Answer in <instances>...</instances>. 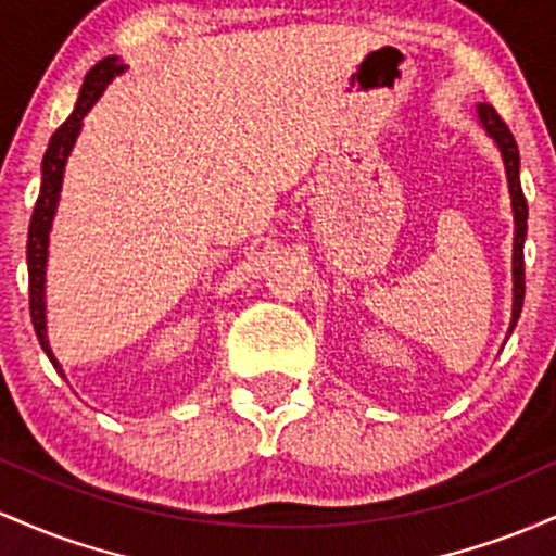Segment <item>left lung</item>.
Listing matches in <instances>:
<instances>
[{
    "label": "left lung",
    "mask_w": 556,
    "mask_h": 556,
    "mask_svg": "<svg viewBox=\"0 0 556 556\" xmlns=\"http://www.w3.org/2000/svg\"><path fill=\"white\" fill-rule=\"evenodd\" d=\"M478 117L489 136L498 143L504 157V170H507L509 180V194H513V210H515V254H513V276H515V299H513V323H509V333L517 326V317L522 312V299H526V257H522V244H526V230H528V202L522 194L520 186V149L509 130L507 123L498 117V112L491 104H480Z\"/></svg>",
    "instance_id": "8db88e82"
}]
</instances>
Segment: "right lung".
Segmentation results:
<instances>
[{"mask_svg":"<svg viewBox=\"0 0 556 556\" xmlns=\"http://www.w3.org/2000/svg\"><path fill=\"white\" fill-rule=\"evenodd\" d=\"M123 73V65L117 58H104L102 62L91 67L86 73L84 86H80L76 110L71 112L62 126L54 130L52 139H49L47 152H43L41 162V191L39 199H36L34 215H30L28 226V304H30V323H34L36 336H39V344L43 352H47L49 362L54 365V370L62 372V367L54 359L52 349L47 344V320H43V267H47V244H49V228H52L54 210H58L60 199V186H62V170H65L67 154H71L73 143L78 139L80 121L86 117V112L93 108L99 97H102L104 86L110 84L112 78Z\"/></svg>","mask_w":556,"mask_h":556,"instance_id":"right-lung-1","label":"right lung"}]
</instances>
